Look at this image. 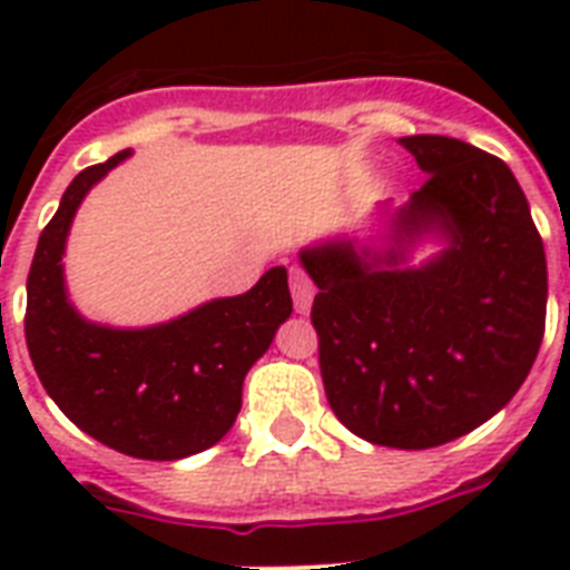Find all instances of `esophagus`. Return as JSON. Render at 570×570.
<instances>
[{"label": "esophagus", "mask_w": 570, "mask_h": 570, "mask_svg": "<svg viewBox=\"0 0 570 570\" xmlns=\"http://www.w3.org/2000/svg\"><path fill=\"white\" fill-rule=\"evenodd\" d=\"M289 293H293L295 313H307L313 304V281L304 275L302 268H289Z\"/></svg>", "instance_id": "34e87169"}]
</instances>
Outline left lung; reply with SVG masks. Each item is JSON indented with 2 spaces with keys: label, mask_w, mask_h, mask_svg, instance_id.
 Masks as SVG:
<instances>
[{
  "label": "left lung",
  "mask_w": 570,
  "mask_h": 570,
  "mask_svg": "<svg viewBox=\"0 0 570 570\" xmlns=\"http://www.w3.org/2000/svg\"><path fill=\"white\" fill-rule=\"evenodd\" d=\"M399 145L429 177L393 213L387 250L304 248L320 286L311 322L331 411L393 450L450 443L500 411L530 375L548 313V259L509 165L446 136ZM448 248L402 267L423 232Z\"/></svg>",
  "instance_id": "1"
}]
</instances>
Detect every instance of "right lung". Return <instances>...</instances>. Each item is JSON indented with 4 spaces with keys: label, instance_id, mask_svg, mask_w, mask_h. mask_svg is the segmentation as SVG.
<instances>
[{
    "label": "right lung",
    "instance_id": "right-lung-1",
    "mask_svg": "<svg viewBox=\"0 0 570 570\" xmlns=\"http://www.w3.org/2000/svg\"><path fill=\"white\" fill-rule=\"evenodd\" d=\"M129 150L76 174L43 227L26 281V346L40 384L70 423L111 450L177 461L209 450L236 423L242 381L289 320L286 268L245 295L215 298L154 328H109L67 302L65 242L76 209Z\"/></svg>",
    "mask_w": 570,
    "mask_h": 570
}]
</instances>
